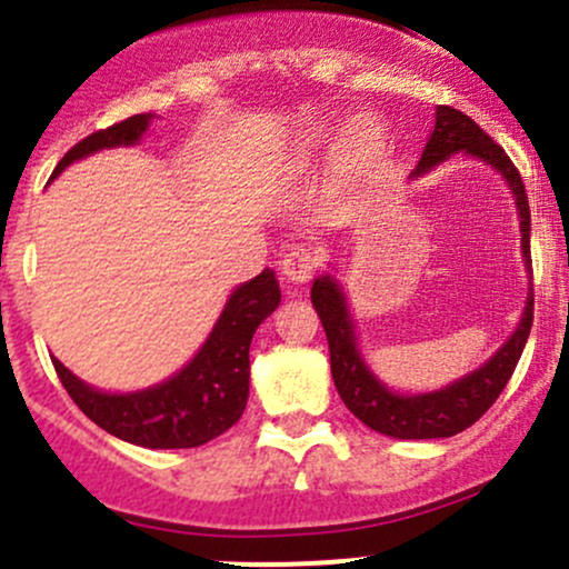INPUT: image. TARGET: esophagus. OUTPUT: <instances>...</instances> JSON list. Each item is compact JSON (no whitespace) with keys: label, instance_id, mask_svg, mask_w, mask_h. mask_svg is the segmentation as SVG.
Masks as SVG:
<instances>
[{"label":"esophagus","instance_id":"esophagus-1","mask_svg":"<svg viewBox=\"0 0 569 569\" xmlns=\"http://www.w3.org/2000/svg\"><path fill=\"white\" fill-rule=\"evenodd\" d=\"M280 269H283L286 283L291 286H306L308 280L317 274L319 269V256L311 244H295L280 261Z\"/></svg>","mask_w":569,"mask_h":569}]
</instances>
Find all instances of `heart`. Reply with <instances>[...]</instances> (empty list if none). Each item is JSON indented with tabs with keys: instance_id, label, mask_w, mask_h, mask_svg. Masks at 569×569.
<instances>
[{
	"instance_id": "b5f03b06",
	"label": "heart",
	"mask_w": 569,
	"mask_h": 569,
	"mask_svg": "<svg viewBox=\"0 0 569 569\" xmlns=\"http://www.w3.org/2000/svg\"><path fill=\"white\" fill-rule=\"evenodd\" d=\"M375 140H377L375 123H371L369 118L355 120L352 129H349V142H352L355 148H369Z\"/></svg>"
}]
</instances>
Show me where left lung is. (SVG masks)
<instances>
[{"instance_id": "1", "label": "left lung", "mask_w": 569, "mask_h": 569, "mask_svg": "<svg viewBox=\"0 0 569 569\" xmlns=\"http://www.w3.org/2000/svg\"><path fill=\"white\" fill-rule=\"evenodd\" d=\"M465 151L470 157L481 159L498 170L515 192V203H518L520 214V237H523V258L526 267H531V214H529V198H526L523 178L512 159L503 153V148L479 129L476 120L460 112L455 107H438V118H435V131L429 137L423 157L418 162L416 173L421 176L449 159L451 153ZM311 302L317 308L321 327L327 332V343H330V371L332 382H336L338 396L349 412L360 418L366 427L375 432L391 435L401 440H432V438H451V435L462 432V429L473 427L507 388L509 377H512L515 366H518L520 355H523L526 341H529L531 321H533V289L526 302L523 319H520L518 330L512 332L507 343L487 360L481 369L470 371L468 377L457 380L455 386H446L443 391L421 393V396H401L388 391L380 380L369 371L358 352V341H355L352 317L347 311V297L338 289L336 280L330 274L313 280Z\"/></svg>"}]
</instances>
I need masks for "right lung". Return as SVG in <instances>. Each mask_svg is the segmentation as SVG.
Here are the masks:
<instances>
[{
  "label": "right lung",
  "mask_w": 569,
  "mask_h": 569,
  "mask_svg": "<svg viewBox=\"0 0 569 569\" xmlns=\"http://www.w3.org/2000/svg\"><path fill=\"white\" fill-rule=\"evenodd\" d=\"M151 114H131L93 131L71 148L54 176L101 148L134 146ZM280 289L272 269L239 286L222 308L200 352L162 386L137 393H101L84 386L60 360H51L62 388L79 410L126 443L146 449H194L220 438L242 418L250 393V341L256 327L278 308Z\"/></svg>",
  "instance_id": "add662e5"
}]
</instances>
